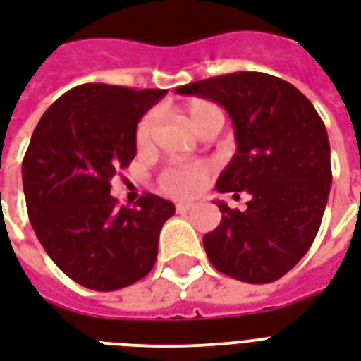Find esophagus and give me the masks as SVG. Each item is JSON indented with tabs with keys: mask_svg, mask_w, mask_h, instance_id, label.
Segmentation results:
<instances>
[{
	"mask_svg": "<svg viewBox=\"0 0 361 361\" xmlns=\"http://www.w3.org/2000/svg\"><path fill=\"white\" fill-rule=\"evenodd\" d=\"M192 202H178V204H176V212H178V214H185V212H189L192 208Z\"/></svg>",
	"mask_w": 361,
	"mask_h": 361,
	"instance_id": "34e87169",
	"label": "esophagus"
}]
</instances>
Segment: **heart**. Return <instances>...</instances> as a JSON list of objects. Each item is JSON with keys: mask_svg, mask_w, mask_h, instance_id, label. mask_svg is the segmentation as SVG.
Returning <instances> with one entry per match:
<instances>
[{"mask_svg": "<svg viewBox=\"0 0 361 361\" xmlns=\"http://www.w3.org/2000/svg\"><path fill=\"white\" fill-rule=\"evenodd\" d=\"M181 114L197 134H202L212 125L224 126V111L206 100H191L183 106ZM155 114H147L140 121L136 130L137 147L144 149L149 145L153 130H155ZM208 174L210 170L204 164H172L162 170L159 176V187L170 197H178V199L192 197L202 189Z\"/></svg>", "mask_w": 361, "mask_h": 361, "instance_id": "obj_1", "label": "heart"}]
</instances>
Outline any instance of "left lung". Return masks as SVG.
<instances>
[{
	"instance_id": "left-lung-1",
	"label": "left lung",
	"mask_w": 361,
	"mask_h": 361,
	"mask_svg": "<svg viewBox=\"0 0 361 361\" xmlns=\"http://www.w3.org/2000/svg\"><path fill=\"white\" fill-rule=\"evenodd\" d=\"M176 92L225 107L236 153L216 189L250 195L244 212L216 202L221 224L202 238L208 259L242 282L279 280L309 252L326 210L331 161L324 121L291 82L259 71L210 77Z\"/></svg>"
}]
</instances>
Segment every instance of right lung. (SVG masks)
Wrapping results in <instances>:
<instances>
[{"label":"right lung","mask_w":361,"mask_h":361,"mask_svg":"<svg viewBox=\"0 0 361 361\" xmlns=\"http://www.w3.org/2000/svg\"><path fill=\"white\" fill-rule=\"evenodd\" d=\"M166 90L87 82L68 90L35 126L22 161L32 227L60 271L77 284L114 291L153 269L174 204L145 192L134 208L109 195L136 155V128Z\"/></svg>","instance_id":"1"}]
</instances>
